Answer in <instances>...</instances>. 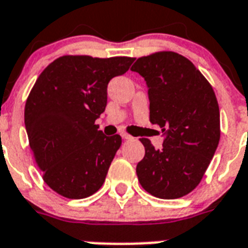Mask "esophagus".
<instances>
[{"instance_id": "esophagus-1", "label": "esophagus", "mask_w": 248, "mask_h": 248, "mask_svg": "<svg viewBox=\"0 0 248 248\" xmlns=\"http://www.w3.org/2000/svg\"><path fill=\"white\" fill-rule=\"evenodd\" d=\"M122 137L124 138V140H132V138H133L130 134L125 133V132H122Z\"/></svg>"}]
</instances>
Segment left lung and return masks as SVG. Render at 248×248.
<instances>
[{"mask_svg": "<svg viewBox=\"0 0 248 248\" xmlns=\"http://www.w3.org/2000/svg\"><path fill=\"white\" fill-rule=\"evenodd\" d=\"M149 86L150 123L162 128V149L141 138L145 156L137 164L138 181L151 195L177 199L203 178L220 141V110L212 86L184 55L156 51L132 68Z\"/></svg>", "mask_w": 248, "mask_h": 248, "instance_id": "obj_1", "label": "left lung"}]
</instances>
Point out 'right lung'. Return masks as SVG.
<instances>
[{
    "mask_svg": "<svg viewBox=\"0 0 248 248\" xmlns=\"http://www.w3.org/2000/svg\"><path fill=\"white\" fill-rule=\"evenodd\" d=\"M133 61L63 55L31 89L24 107L30 146L42 180L59 195L82 199L103 185L122 137L105 136L95 120L106 108L108 81Z\"/></svg>",
    "mask_w": 248,
    "mask_h": 248,
    "instance_id": "add662e5",
    "label": "right lung"
}]
</instances>
